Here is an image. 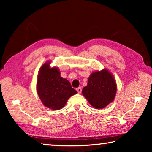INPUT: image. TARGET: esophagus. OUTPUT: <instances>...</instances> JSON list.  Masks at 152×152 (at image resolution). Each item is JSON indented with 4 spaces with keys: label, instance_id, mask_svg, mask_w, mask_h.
Instances as JSON below:
<instances>
[{
    "label": "esophagus",
    "instance_id": "obj_1",
    "mask_svg": "<svg viewBox=\"0 0 152 152\" xmlns=\"http://www.w3.org/2000/svg\"><path fill=\"white\" fill-rule=\"evenodd\" d=\"M76 91H78V93H81V92H82V88H81V87H78V88H76Z\"/></svg>",
    "mask_w": 152,
    "mask_h": 152
}]
</instances>
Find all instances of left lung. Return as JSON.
<instances>
[{
  "instance_id": "obj_1",
  "label": "left lung",
  "mask_w": 152,
  "mask_h": 152,
  "mask_svg": "<svg viewBox=\"0 0 152 152\" xmlns=\"http://www.w3.org/2000/svg\"><path fill=\"white\" fill-rule=\"evenodd\" d=\"M116 91V82L111 74L103 70L91 74L82 94L92 107L103 109L114 100Z\"/></svg>"
}]
</instances>
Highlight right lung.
<instances>
[{
    "label": "right lung",
    "instance_id": "1",
    "mask_svg": "<svg viewBox=\"0 0 152 152\" xmlns=\"http://www.w3.org/2000/svg\"><path fill=\"white\" fill-rule=\"evenodd\" d=\"M37 90L43 104L53 110L61 109L69 98L77 93L70 82L60 76L58 68H50L49 63L43 64L40 69Z\"/></svg>",
    "mask_w": 152,
    "mask_h": 152
}]
</instances>
